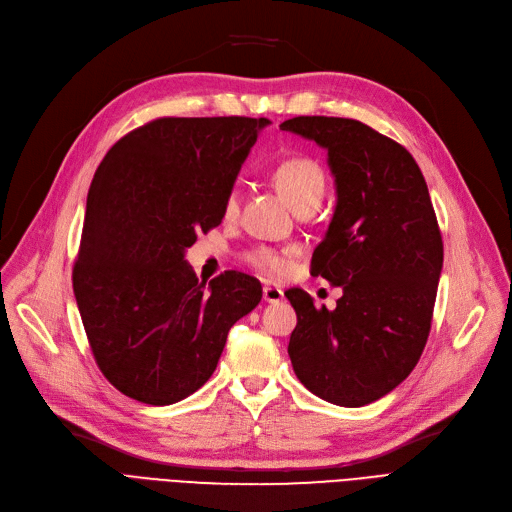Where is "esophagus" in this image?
Wrapping results in <instances>:
<instances>
[{
    "label": "esophagus",
    "instance_id": "obj_1",
    "mask_svg": "<svg viewBox=\"0 0 512 512\" xmlns=\"http://www.w3.org/2000/svg\"><path fill=\"white\" fill-rule=\"evenodd\" d=\"M263 299L267 303H280L284 299V292L278 286H263Z\"/></svg>",
    "mask_w": 512,
    "mask_h": 512
}]
</instances>
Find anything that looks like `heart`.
<instances>
[{
  "label": "heart",
  "instance_id": "obj_1",
  "mask_svg": "<svg viewBox=\"0 0 512 512\" xmlns=\"http://www.w3.org/2000/svg\"><path fill=\"white\" fill-rule=\"evenodd\" d=\"M272 180L278 186V191L288 199L294 211L319 205L321 197L326 193V176L321 166L311 157L294 155L286 157L272 168ZM238 215V191L226 195L224 201V218L234 220ZM247 263L255 267L257 272L270 278H282L290 267V251L288 249H272V247H257L245 255Z\"/></svg>",
  "mask_w": 512,
  "mask_h": 512
}]
</instances>
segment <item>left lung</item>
Returning <instances> with one entry per match:
<instances>
[{
	"mask_svg": "<svg viewBox=\"0 0 512 512\" xmlns=\"http://www.w3.org/2000/svg\"><path fill=\"white\" fill-rule=\"evenodd\" d=\"M328 149L336 209L311 274L342 286L336 309H317L301 288L288 355L301 384L340 407H363L417 365L429 330L444 245L413 155L351 118L299 116L280 124Z\"/></svg>",
	"mask_w": 512,
	"mask_h": 512,
	"instance_id": "obj_1",
	"label": "left lung"
}]
</instances>
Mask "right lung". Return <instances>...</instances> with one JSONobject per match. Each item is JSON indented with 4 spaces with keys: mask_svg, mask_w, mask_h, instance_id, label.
I'll use <instances>...</instances> for the list:
<instances>
[{
    "mask_svg": "<svg viewBox=\"0 0 512 512\" xmlns=\"http://www.w3.org/2000/svg\"><path fill=\"white\" fill-rule=\"evenodd\" d=\"M265 118H157L107 151L87 197L72 270L95 363L145 405H174L218 367L230 328L261 301L259 280L224 272L205 288L184 249L224 218Z\"/></svg>",
    "mask_w": 512,
    "mask_h": 512,
    "instance_id": "right-lung-1",
    "label": "right lung"
}]
</instances>
